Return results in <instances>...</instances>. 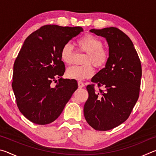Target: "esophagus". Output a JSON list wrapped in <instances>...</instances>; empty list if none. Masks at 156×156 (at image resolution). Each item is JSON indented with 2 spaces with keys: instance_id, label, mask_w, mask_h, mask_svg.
<instances>
[{
  "instance_id": "34e87169",
  "label": "esophagus",
  "mask_w": 156,
  "mask_h": 156,
  "mask_svg": "<svg viewBox=\"0 0 156 156\" xmlns=\"http://www.w3.org/2000/svg\"><path fill=\"white\" fill-rule=\"evenodd\" d=\"M78 87L79 88H83V87H84V83H83V82L79 81L78 83Z\"/></svg>"
}]
</instances>
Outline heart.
Instances as JSON below:
<instances>
[{"label": "heart", "instance_id": "b5f03b06", "mask_svg": "<svg viewBox=\"0 0 156 156\" xmlns=\"http://www.w3.org/2000/svg\"><path fill=\"white\" fill-rule=\"evenodd\" d=\"M78 48L82 51L86 52L83 65H76L69 67L66 75L70 79L81 80L89 78L94 75V69L91 63L97 68H101L107 64L109 60V52L103 48V43L98 38L91 34H87L77 41ZM74 50L70 43H65L60 51V58L67 65L72 64Z\"/></svg>", "mask_w": 156, "mask_h": 156}]
</instances>
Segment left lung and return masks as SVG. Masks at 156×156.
<instances>
[{
    "label": "left lung",
    "instance_id": "1",
    "mask_svg": "<svg viewBox=\"0 0 156 156\" xmlns=\"http://www.w3.org/2000/svg\"><path fill=\"white\" fill-rule=\"evenodd\" d=\"M90 31L106 38L109 60L91 79L104 90L96 91L94 84L87 86L89 98L84 105V115L94 129L108 131L126 120L135 106L140 87L141 62L131 39L119 29Z\"/></svg>",
    "mask_w": 156,
    "mask_h": 156
}]
</instances>
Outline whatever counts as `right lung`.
Returning a JSON list of instances; mask_svg holds the SVG:
<instances>
[{"label": "right lung", "mask_w": 156, "mask_h": 156, "mask_svg": "<svg viewBox=\"0 0 156 156\" xmlns=\"http://www.w3.org/2000/svg\"><path fill=\"white\" fill-rule=\"evenodd\" d=\"M83 29L47 25L25 41L14 65L12 89L22 114L37 125H47L61 114L76 89V80L63 79L62 46ZM56 77L59 83L51 84Z\"/></svg>", "instance_id": "add662e5"}]
</instances>
